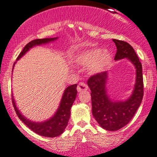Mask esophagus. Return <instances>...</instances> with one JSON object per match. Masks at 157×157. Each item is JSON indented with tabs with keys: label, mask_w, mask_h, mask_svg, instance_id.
Segmentation results:
<instances>
[{
	"label": "esophagus",
	"mask_w": 157,
	"mask_h": 157,
	"mask_svg": "<svg viewBox=\"0 0 157 157\" xmlns=\"http://www.w3.org/2000/svg\"><path fill=\"white\" fill-rule=\"evenodd\" d=\"M88 90V86H87V85L86 83H80L78 84V86H77V91L78 92H81V91H83V90Z\"/></svg>",
	"instance_id": "esophagus-1"
}]
</instances>
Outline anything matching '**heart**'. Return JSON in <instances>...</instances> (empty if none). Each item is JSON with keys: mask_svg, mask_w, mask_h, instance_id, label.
<instances>
[{"mask_svg": "<svg viewBox=\"0 0 157 157\" xmlns=\"http://www.w3.org/2000/svg\"><path fill=\"white\" fill-rule=\"evenodd\" d=\"M112 55L106 49L94 48L83 51L74 57L76 64L89 67L90 71L98 74L108 69L112 62Z\"/></svg>", "mask_w": 157, "mask_h": 157, "instance_id": "1", "label": "heart"}]
</instances>
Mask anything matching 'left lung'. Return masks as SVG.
<instances>
[{"label":"left lung","instance_id":"8db88e82","mask_svg":"<svg viewBox=\"0 0 157 157\" xmlns=\"http://www.w3.org/2000/svg\"><path fill=\"white\" fill-rule=\"evenodd\" d=\"M117 47L115 60L127 58L136 68V81L131 96L124 101H113L106 91L107 71L92 76L87 81L91 90L92 114L98 124L108 131H117L128 124L139 108L144 95L142 65L131 45L123 40L113 39Z\"/></svg>","mask_w":157,"mask_h":157}]
</instances>
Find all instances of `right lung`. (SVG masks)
Masks as SVG:
<instances>
[{
    "mask_svg": "<svg viewBox=\"0 0 157 157\" xmlns=\"http://www.w3.org/2000/svg\"><path fill=\"white\" fill-rule=\"evenodd\" d=\"M58 37L36 39L31 41L29 44H26L25 47H24V49H22V51L18 56L16 61L19 60L21 57H22L33 47L40 45V44H47L51 41H54ZM15 63L13 64V67H14ZM77 84H74V85L69 86L65 89L63 95H62V100H61L60 105L58 108L56 113L54 114L53 117H52L50 119L46 120V121L36 123V122H32L25 117L19 112L18 108H16L15 101L13 99V97H12V102L15 111H16L18 117L30 129L37 134L44 137H49V138L59 136V135L62 134V132L67 126V123H68L69 118L71 116V108L72 105H73L76 96H77Z\"/></svg>",
    "mask_w": 157,
    "mask_h": 157,
    "instance_id": "1",
    "label": "right lung"
}]
</instances>
